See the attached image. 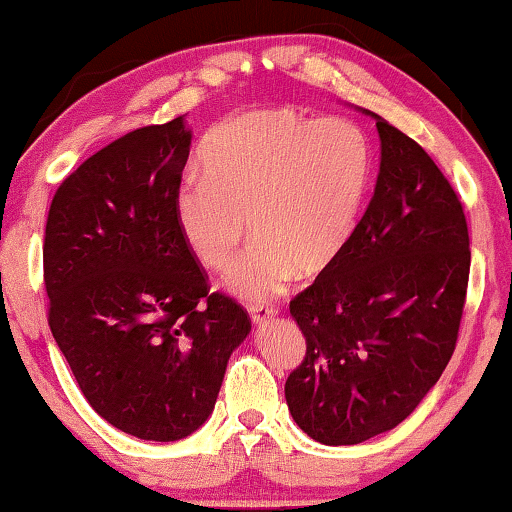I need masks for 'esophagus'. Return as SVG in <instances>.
<instances>
[{
	"mask_svg": "<svg viewBox=\"0 0 512 512\" xmlns=\"http://www.w3.org/2000/svg\"><path fill=\"white\" fill-rule=\"evenodd\" d=\"M274 313H277V311H274L272 306H267V304H251L249 306V316H251V320L256 322V325H263V322L272 320Z\"/></svg>",
	"mask_w": 512,
	"mask_h": 512,
	"instance_id": "34e87169",
	"label": "esophagus"
}]
</instances>
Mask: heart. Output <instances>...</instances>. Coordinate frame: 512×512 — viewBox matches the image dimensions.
Listing matches in <instances>:
<instances>
[{"instance_id":"obj_1","label":"heart","mask_w":512,"mask_h":512,"mask_svg":"<svg viewBox=\"0 0 512 512\" xmlns=\"http://www.w3.org/2000/svg\"><path fill=\"white\" fill-rule=\"evenodd\" d=\"M201 167L174 196L180 235L206 270L226 272L249 222L256 245L229 286L258 302L295 272L318 277L345 254L371 192L373 146L343 116L261 107L219 121L201 146Z\"/></svg>"}]
</instances>
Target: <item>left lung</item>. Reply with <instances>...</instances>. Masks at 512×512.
I'll list each match as a JSON object with an SVG mask.
<instances>
[{"label": "left lung", "instance_id": "obj_1", "mask_svg": "<svg viewBox=\"0 0 512 512\" xmlns=\"http://www.w3.org/2000/svg\"><path fill=\"white\" fill-rule=\"evenodd\" d=\"M375 119L380 176L357 235L290 300L306 352L286 403L327 446L366 442L414 412L453 355L467 300L460 196L414 139Z\"/></svg>", "mask_w": 512, "mask_h": 512}]
</instances>
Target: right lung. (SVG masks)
<instances>
[{"instance_id": "1", "label": "right lung", "mask_w": 512, "mask_h": 512, "mask_svg": "<svg viewBox=\"0 0 512 512\" xmlns=\"http://www.w3.org/2000/svg\"><path fill=\"white\" fill-rule=\"evenodd\" d=\"M190 139L178 116L100 148L64 178L45 224L54 341L93 410L153 442L203 426L251 329L247 309L212 293L178 229Z\"/></svg>"}]
</instances>
